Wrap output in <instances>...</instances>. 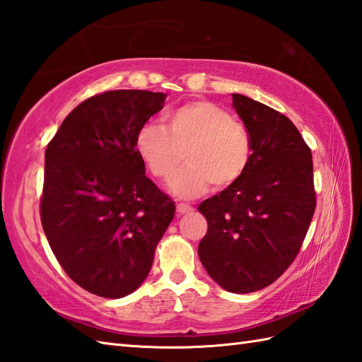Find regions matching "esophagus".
I'll return each mask as SVG.
<instances>
[{
  "label": "esophagus",
  "mask_w": 362,
  "mask_h": 362,
  "mask_svg": "<svg viewBox=\"0 0 362 362\" xmlns=\"http://www.w3.org/2000/svg\"><path fill=\"white\" fill-rule=\"evenodd\" d=\"M192 208L191 205H188V204H177V213L179 214H187V213H191L192 211Z\"/></svg>",
  "instance_id": "1"
}]
</instances>
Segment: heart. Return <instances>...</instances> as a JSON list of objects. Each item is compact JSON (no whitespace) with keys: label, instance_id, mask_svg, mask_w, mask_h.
<instances>
[{"label":"heart","instance_id":"heart-1","mask_svg":"<svg viewBox=\"0 0 362 362\" xmlns=\"http://www.w3.org/2000/svg\"><path fill=\"white\" fill-rule=\"evenodd\" d=\"M140 160L156 179L171 182L180 197H194L209 185L226 188L239 182L253 158V140L247 126L206 100H194L165 115V126L146 123L136 134Z\"/></svg>","mask_w":362,"mask_h":362}]
</instances>
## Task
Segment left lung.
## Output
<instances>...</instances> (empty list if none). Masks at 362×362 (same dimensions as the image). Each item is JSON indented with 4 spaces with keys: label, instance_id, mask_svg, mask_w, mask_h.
<instances>
[{
    "label": "left lung",
    "instance_id": "1",
    "mask_svg": "<svg viewBox=\"0 0 362 362\" xmlns=\"http://www.w3.org/2000/svg\"><path fill=\"white\" fill-rule=\"evenodd\" d=\"M253 140L248 171L199 205L208 230L199 257L231 293L273 284L296 259L316 208L313 158L293 122L253 98L233 94Z\"/></svg>",
    "mask_w": 362,
    "mask_h": 362
}]
</instances>
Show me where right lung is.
<instances>
[{
	"label": "right lung",
	"instance_id": "add662e5",
	"mask_svg": "<svg viewBox=\"0 0 362 362\" xmlns=\"http://www.w3.org/2000/svg\"><path fill=\"white\" fill-rule=\"evenodd\" d=\"M165 98L102 92L75 107L46 148L41 225L58 264L92 295L137 290L174 217V202L146 177L134 145Z\"/></svg>",
	"mask_w": 362,
	"mask_h": 362
}]
</instances>
